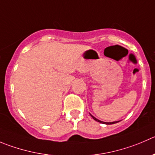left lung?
<instances>
[{
    "label": "left lung",
    "mask_w": 155,
    "mask_h": 155,
    "mask_svg": "<svg viewBox=\"0 0 155 155\" xmlns=\"http://www.w3.org/2000/svg\"><path fill=\"white\" fill-rule=\"evenodd\" d=\"M91 116V117L93 118V119H94V120H96L97 122H99V123H103V124H106V125H111V124H114V123H118L119 121H116V122H111V123H106V122H103V121H101V120H99V119H97V118L94 117V116H92L91 114H90Z\"/></svg>",
    "instance_id": "8db88e82"
}]
</instances>
